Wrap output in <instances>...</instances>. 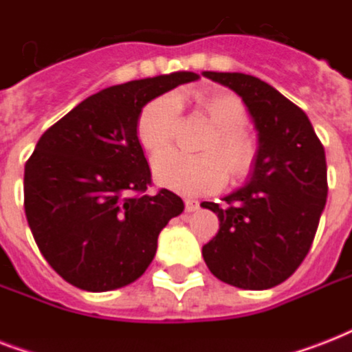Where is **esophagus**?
Segmentation results:
<instances>
[{
	"instance_id": "obj_1",
	"label": "esophagus",
	"mask_w": 352,
	"mask_h": 352,
	"mask_svg": "<svg viewBox=\"0 0 352 352\" xmlns=\"http://www.w3.org/2000/svg\"><path fill=\"white\" fill-rule=\"evenodd\" d=\"M184 206H186V212H195V210L201 208V204H199V201H195V199H186V201H184Z\"/></svg>"
}]
</instances>
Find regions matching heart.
Returning <instances> with one entry per match:
<instances>
[{"mask_svg":"<svg viewBox=\"0 0 352 352\" xmlns=\"http://www.w3.org/2000/svg\"><path fill=\"white\" fill-rule=\"evenodd\" d=\"M199 111L215 126L204 142V155L166 151L153 160L155 181L160 186L186 195L217 192L226 177L248 175L256 164L257 146L245 133L246 109L239 96L232 93L195 95ZM179 107L173 96H159L142 107L137 120L138 142L149 153H160L170 146L177 129Z\"/></svg>","mask_w":352,"mask_h":352,"instance_id":"obj_1","label":"heart"}]
</instances>
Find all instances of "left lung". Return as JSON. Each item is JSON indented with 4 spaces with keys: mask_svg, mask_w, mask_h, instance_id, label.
<instances>
[{
    "mask_svg": "<svg viewBox=\"0 0 352 352\" xmlns=\"http://www.w3.org/2000/svg\"><path fill=\"white\" fill-rule=\"evenodd\" d=\"M203 74L243 98L259 137L250 181L226 195L225 206L201 204L219 217L203 257L225 283L272 289L311 250L327 203L325 149L305 113L267 82L243 73Z\"/></svg>",
    "mask_w": 352,
    "mask_h": 352,
    "instance_id": "1",
    "label": "left lung"
}]
</instances>
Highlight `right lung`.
<instances>
[{
	"label": "right lung",
	"mask_w": 352,
	"mask_h": 352,
	"mask_svg": "<svg viewBox=\"0 0 352 352\" xmlns=\"http://www.w3.org/2000/svg\"><path fill=\"white\" fill-rule=\"evenodd\" d=\"M199 74H160L91 95L47 129L25 164V215L47 263L67 283L106 292L133 283L160 230L182 214L170 190L146 195L151 171L137 137L142 107Z\"/></svg>",
	"instance_id": "right-lung-1"
}]
</instances>
